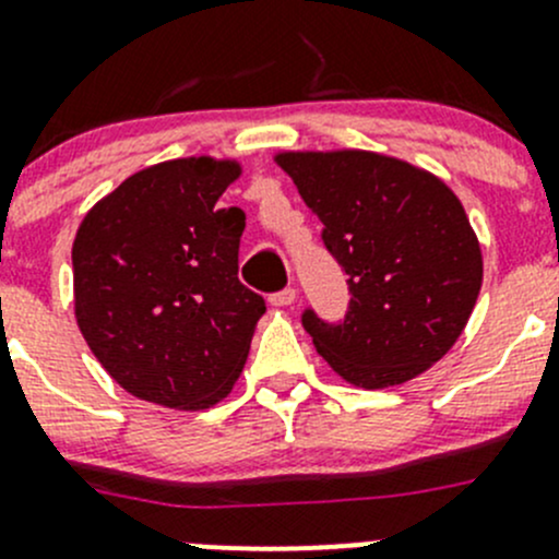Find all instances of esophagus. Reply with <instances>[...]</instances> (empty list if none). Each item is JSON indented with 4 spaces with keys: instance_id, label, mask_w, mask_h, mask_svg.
<instances>
[{
    "instance_id": "34e87169",
    "label": "esophagus",
    "mask_w": 559,
    "mask_h": 559,
    "mask_svg": "<svg viewBox=\"0 0 559 559\" xmlns=\"http://www.w3.org/2000/svg\"><path fill=\"white\" fill-rule=\"evenodd\" d=\"M295 300H297V292L292 289V286H286V289L270 295V306H275V308H286V306H292Z\"/></svg>"
}]
</instances>
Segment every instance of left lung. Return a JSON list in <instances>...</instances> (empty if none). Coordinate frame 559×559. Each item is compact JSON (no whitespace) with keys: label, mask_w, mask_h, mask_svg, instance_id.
Masks as SVG:
<instances>
[{"label":"left lung","mask_w":559,"mask_h":559,"mask_svg":"<svg viewBox=\"0 0 559 559\" xmlns=\"http://www.w3.org/2000/svg\"><path fill=\"white\" fill-rule=\"evenodd\" d=\"M275 165L324 224L348 275L343 321L302 326L343 381L397 386L436 365L481 292V246L456 194L421 167L373 151H284Z\"/></svg>","instance_id":"left-lung-1"}]
</instances>
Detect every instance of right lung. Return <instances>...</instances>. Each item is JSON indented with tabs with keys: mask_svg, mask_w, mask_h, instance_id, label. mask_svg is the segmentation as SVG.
Returning <instances> with one entry per match:
<instances>
[{
	"mask_svg": "<svg viewBox=\"0 0 559 559\" xmlns=\"http://www.w3.org/2000/svg\"><path fill=\"white\" fill-rule=\"evenodd\" d=\"M240 173L235 159L213 156L145 167L78 227V326L134 397L202 411L243 373L264 300L238 281L246 213L216 205Z\"/></svg>",
	"mask_w": 559,
	"mask_h": 559,
	"instance_id": "obj_1",
	"label": "right lung"
}]
</instances>
